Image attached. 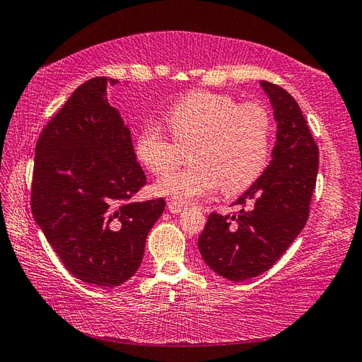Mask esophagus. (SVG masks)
<instances>
[{"mask_svg": "<svg viewBox=\"0 0 362 362\" xmlns=\"http://www.w3.org/2000/svg\"><path fill=\"white\" fill-rule=\"evenodd\" d=\"M168 210L171 211V213H174V214H177V213H182L183 210H185V206L180 205V204H177V202H168Z\"/></svg>", "mask_w": 362, "mask_h": 362, "instance_id": "1", "label": "esophagus"}]
</instances>
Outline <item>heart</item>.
<instances>
[{
	"label": "heart",
	"instance_id": "b5f03b06",
	"mask_svg": "<svg viewBox=\"0 0 362 362\" xmlns=\"http://www.w3.org/2000/svg\"><path fill=\"white\" fill-rule=\"evenodd\" d=\"M173 135L148 126L135 138V156L152 174L169 171L191 144L193 165L156 182L158 194L189 204L221 187L226 194L247 189L266 168L271 151V115L259 103L236 104L228 95L196 90L180 98L165 115Z\"/></svg>",
	"mask_w": 362,
	"mask_h": 362
}]
</instances>
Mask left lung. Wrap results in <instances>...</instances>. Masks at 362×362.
<instances>
[{
	"label": "left lung",
	"instance_id": "obj_1",
	"mask_svg": "<svg viewBox=\"0 0 362 362\" xmlns=\"http://www.w3.org/2000/svg\"><path fill=\"white\" fill-rule=\"evenodd\" d=\"M271 99L276 143L264 173L238 199L235 214L210 213L197 247L206 266L232 281L258 276L280 259L310 216L319 149L297 101L259 81Z\"/></svg>",
	"mask_w": 362,
	"mask_h": 362
}]
</instances>
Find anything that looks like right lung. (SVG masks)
<instances>
[{"mask_svg": "<svg viewBox=\"0 0 362 362\" xmlns=\"http://www.w3.org/2000/svg\"><path fill=\"white\" fill-rule=\"evenodd\" d=\"M117 79L93 78L68 98L35 146L30 209L76 279L101 288L127 281L141 264L165 199L130 202L146 185L130 130L110 105Z\"/></svg>", "mask_w": 362, "mask_h": 362, "instance_id": "right-lung-1", "label": "right lung"}]
</instances>
